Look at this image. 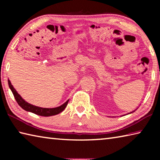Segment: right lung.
Instances as JSON below:
<instances>
[{
  "label": "right lung",
  "instance_id": "obj_1",
  "mask_svg": "<svg viewBox=\"0 0 160 160\" xmlns=\"http://www.w3.org/2000/svg\"><path fill=\"white\" fill-rule=\"evenodd\" d=\"M8 85L10 89L12 91L13 95H14L16 102H18V104L20 105L24 110L27 111V112L34 113L35 114L42 116H51L58 114L59 113L62 112L65 109V108L66 107L69 101V100H68V101L65 102L63 104H62L61 106L56 108H42L34 106V105L29 104V103L27 102L25 99H22V97L18 93V92L15 90V89L14 88H13V86L12 85V84L9 80Z\"/></svg>",
  "mask_w": 160,
  "mask_h": 160
}]
</instances>
